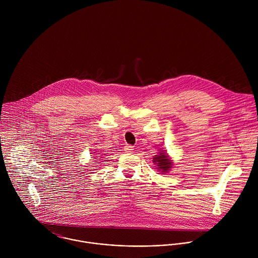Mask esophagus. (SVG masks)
<instances>
[{
    "mask_svg": "<svg viewBox=\"0 0 258 258\" xmlns=\"http://www.w3.org/2000/svg\"><path fill=\"white\" fill-rule=\"evenodd\" d=\"M133 146H130V145H126L125 147H124V151L126 152V153H132L133 152Z\"/></svg>",
    "mask_w": 258,
    "mask_h": 258,
    "instance_id": "obj_1",
    "label": "esophagus"
}]
</instances>
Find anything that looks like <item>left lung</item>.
Masks as SVG:
<instances>
[{"label": "left lung", "mask_w": 258, "mask_h": 258, "mask_svg": "<svg viewBox=\"0 0 258 258\" xmlns=\"http://www.w3.org/2000/svg\"><path fill=\"white\" fill-rule=\"evenodd\" d=\"M154 162L157 164L159 171H162V174L167 172L171 168V162L168 159V156L165 153H160L154 157Z\"/></svg>", "instance_id": "obj_1"}]
</instances>
